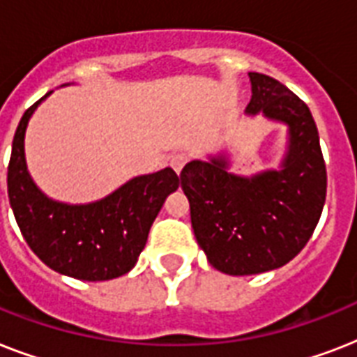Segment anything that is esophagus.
<instances>
[{
  "instance_id": "esophagus-1",
  "label": "esophagus",
  "mask_w": 357,
  "mask_h": 357,
  "mask_svg": "<svg viewBox=\"0 0 357 357\" xmlns=\"http://www.w3.org/2000/svg\"><path fill=\"white\" fill-rule=\"evenodd\" d=\"M189 159H190V157L187 155V153H176V155H174L172 159H170V165H172L174 170H176V172L179 174V172H181V170H183L185 165L189 162Z\"/></svg>"
}]
</instances>
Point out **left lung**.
<instances>
[{"label": "left lung", "instance_id": "1", "mask_svg": "<svg viewBox=\"0 0 357 357\" xmlns=\"http://www.w3.org/2000/svg\"><path fill=\"white\" fill-rule=\"evenodd\" d=\"M246 113L289 126L282 170L238 178L226 161H190L181 189L196 241L217 271L248 276L293 259L315 231L326 200V165L310 107L274 77L250 72Z\"/></svg>", "mask_w": 357, "mask_h": 357}]
</instances>
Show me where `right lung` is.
Returning a JSON list of instances; mask_svg holds the SVG:
<instances>
[{"label": "right lung", "mask_w": 357, "mask_h": 357, "mask_svg": "<svg viewBox=\"0 0 357 357\" xmlns=\"http://www.w3.org/2000/svg\"><path fill=\"white\" fill-rule=\"evenodd\" d=\"M44 98L20 120L7 168L8 202L20 231L38 259L64 276L85 282L122 276L144 250L167 196L179 187L178 174L165 168L139 176L107 198L86 206L50 200L33 183L24 155L25 128Z\"/></svg>", "instance_id": "obj_1"}]
</instances>
